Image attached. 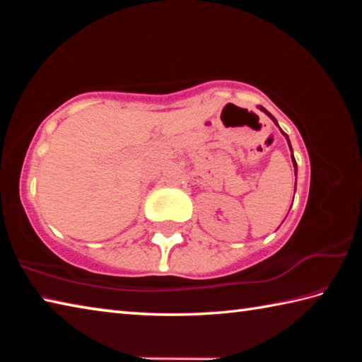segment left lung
Segmentation results:
<instances>
[{
    "instance_id": "8db88e82",
    "label": "left lung",
    "mask_w": 362,
    "mask_h": 362,
    "mask_svg": "<svg viewBox=\"0 0 362 362\" xmlns=\"http://www.w3.org/2000/svg\"><path fill=\"white\" fill-rule=\"evenodd\" d=\"M260 110H263V112H265L268 116H269V118H272L273 121H274V124H276L278 126V122H276V119H274L273 118V116L272 115H269L268 112H267V110L265 108H262L260 107ZM281 132H283V131H281ZM284 134V132H283ZM284 137H286V140H287V144H289V148H291V151H292V146H291V142H289V137H287V134H284ZM292 164H293V168H296V175H297V163H296V158H293V155H292Z\"/></svg>"
}]
</instances>
